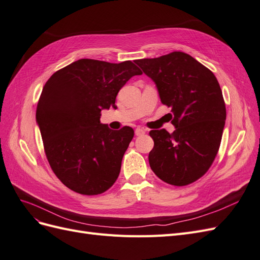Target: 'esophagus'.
Listing matches in <instances>:
<instances>
[{
	"instance_id": "34e87169",
	"label": "esophagus",
	"mask_w": 260,
	"mask_h": 260,
	"mask_svg": "<svg viewBox=\"0 0 260 260\" xmlns=\"http://www.w3.org/2000/svg\"><path fill=\"white\" fill-rule=\"evenodd\" d=\"M145 130L144 129H142V128H137L136 129V136L137 137H141V136H143V135H145Z\"/></svg>"
}]
</instances>
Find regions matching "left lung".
Returning <instances> with one entry per match:
<instances>
[{
    "mask_svg": "<svg viewBox=\"0 0 260 260\" xmlns=\"http://www.w3.org/2000/svg\"><path fill=\"white\" fill-rule=\"evenodd\" d=\"M156 84L161 103L171 108L176 130H152L148 155L154 174L166 183L183 186L204 176L221 142L225 105L217 78L183 52L135 60Z\"/></svg>",
    "mask_w": 260,
    "mask_h": 260,
    "instance_id": "obj_1",
    "label": "left lung"
}]
</instances>
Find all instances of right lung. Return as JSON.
<instances>
[{"instance_id":"right-lung-1","label":"right lung","mask_w":260,"mask_h":260,"mask_svg":"<svg viewBox=\"0 0 260 260\" xmlns=\"http://www.w3.org/2000/svg\"><path fill=\"white\" fill-rule=\"evenodd\" d=\"M140 75L142 72L130 60L113 64L82 58L46 81L37 123L52 170L70 190L98 195L115 183L135 131L109 129L101 123V112L115 108L118 92Z\"/></svg>"}]
</instances>
